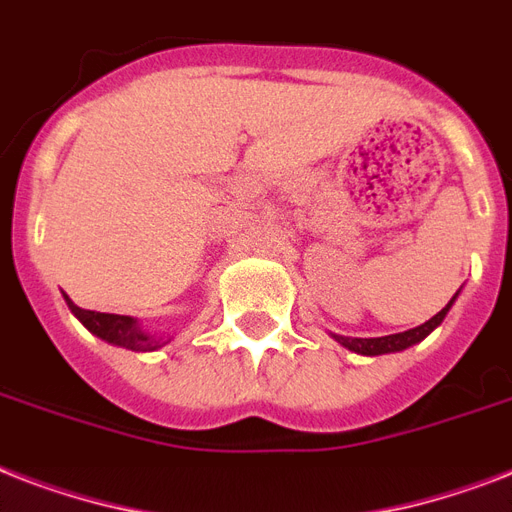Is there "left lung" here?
<instances>
[{"mask_svg": "<svg viewBox=\"0 0 512 512\" xmlns=\"http://www.w3.org/2000/svg\"><path fill=\"white\" fill-rule=\"evenodd\" d=\"M460 295V292H457ZM457 295L446 303V308H441V311L433 316L430 321H425V324H420V327L414 329H406V332H398V335H385V337H342V335H332L337 342H340L342 348L353 350V353H361V356H382V353H398V350H406L412 348V345H417V342H422L425 337L433 332V329L441 324V321L446 319V313H449V308L454 305V300H457Z\"/></svg>", "mask_w": 512, "mask_h": 512, "instance_id": "8db88e82", "label": "left lung"}]
</instances>
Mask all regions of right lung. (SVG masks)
Segmentation results:
<instances>
[{"label": "right lung", "mask_w": 512, "mask_h": 512, "mask_svg": "<svg viewBox=\"0 0 512 512\" xmlns=\"http://www.w3.org/2000/svg\"><path fill=\"white\" fill-rule=\"evenodd\" d=\"M66 303L71 308L76 319L82 321L84 327L90 329L92 335H98L100 340L111 342V345H119V348L127 350H138V353H148V350H156L167 345L164 337H156L151 332L140 327L138 319H132V316H119V313H98V311H84L79 305H74L68 300Z\"/></svg>", "instance_id": "add662e5"}]
</instances>
